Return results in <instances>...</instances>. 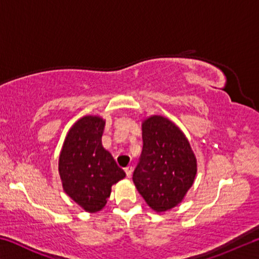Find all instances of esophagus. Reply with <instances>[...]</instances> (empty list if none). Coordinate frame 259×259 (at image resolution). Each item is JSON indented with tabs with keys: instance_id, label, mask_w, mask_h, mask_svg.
<instances>
[{
	"instance_id": "1",
	"label": "esophagus",
	"mask_w": 259,
	"mask_h": 259,
	"mask_svg": "<svg viewBox=\"0 0 259 259\" xmlns=\"http://www.w3.org/2000/svg\"><path fill=\"white\" fill-rule=\"evenodd\" d=\"M124 171H125V174H126V177H131V175H133V171H134V168H133V165H128L126 166V168H124Z\"/></svg>"
}]
</instances>
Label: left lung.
I'll use <instances>...</instances> for the list:
<instances>
[{
	"label": "left lung",
	"instance_id": "left-lung-1",
	"mask_svg": "<svg viewBox=\"0 0 259 259\" xmlns=\"http://www.w3.org/2000/svg\"><path fill=\"white\" fill-rule=\"evenodd\" d=\"M143 151L133 181L140 195L157 212L176 207L193 185L196 159L185 136L163 116L143 122Z\"/></svg>",
	"mask_w": 259,
	"mask_h": 259
}]
</instances>
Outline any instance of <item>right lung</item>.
I'll use <instances>...</instances> for the list:
<instances>
[{
  "label": "right lung",
  "mask_w": 259,
  "mask_h": 259,
  "mask_svg": "<svg viewBox=\"0 0 259 259\" xmlns=\"http://www.w3.org/2000/svg\"><path fill=\"white\" fill-rule=\"evenodd\" d=\"M105 121L84 116L68 131L59 156V175L64 191L89 212L102 210L112 185L125 172L102 145Z\"/></svg>",
  "instance_id": "obj_1"
}]
</instances>
